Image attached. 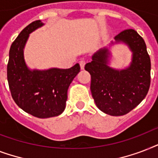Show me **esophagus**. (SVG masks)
<instances>
[{"label":"esophagus","mask_w":158,"mask_h":158,"mask_svg":"<svg viewBox=\"0 0 158 158\" xmlns=\"http://www.w3.org/2000/svg\"><path fill=\"white\" fill-rule=\"evenodd\" d=\"M85 61L84 60H80L79 61V65H80V68H81V69H84V65H85Z\"/></svg>","instance_id":"obj_1"}]
</instances>
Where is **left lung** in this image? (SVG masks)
Listing matches in <instances>:
<instances>
[{"label": "left lung", "mask_w": 158, "mask_h": 158, "mask_svg": "<svg viewBox=\"0 0 158 158\" xmlns=\"http://www.w3.org/2000/svg\"><path fill=\"white\" fill-rule=\"evenodd\" d=\"M124 43L132 52L130 65L117 69L109 66L108 48L98 51L84 69L91 74L92 96L99 110L113 116L123 115L136 107L150 86L151 61L143 38L134 29L122 31L110 46Z\"/></svg>", "instance_id": "1"}]
</instances>
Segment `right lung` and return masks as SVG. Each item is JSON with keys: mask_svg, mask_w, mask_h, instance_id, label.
I'll use <instances>...</instances> for the list:
<instances>
[{"mask_svg": "<svg viewBox=\"0 0 158 158\" xmlns=\"http://www.w3.org/2000/svg\"><path fill=\"white\" fill-rule=\"evenodd\" d=\"M44 23L36 20L21 31L9 53L7 79L14 101L25 112L38 118L57 116L64 111L67 91L80 71L77 63L69 69H31L26 64L23 50L29 34Z\"/></svg>", "mask_w": 158, "mask_h": 158, "instance_id": "obj_1", "label": "right lung"}]
</instances>
